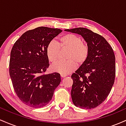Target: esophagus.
Returning a JSON list of instances; mask_svg holds the SVG:
<instances>
[{"label":"esophagus","instance_id":"34e87169","mask_svg":"<svg viewBox=\"0 0 126 126\" xmlns=\"http://www.w3.org/2000/svg\"><path fill=\"white\" fill-rule=\"evenodd\" d=\"M61 75V77L62 78H64V77H66V75H62V74H61V75Z\"/></svg>","mask_w":126,"mask_h":126}]
</instances>
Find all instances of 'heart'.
Returning a JSON list of instances; mask_svg holds the SVG:
<instances>
[{
	"label": "heart",
	"instance_id": "1",
	"mask_svg": "<svg viewBox=\"0 0 126 126\" xmlns=\"http://www.w3.org/2000/svg\"><path fill=\"white\" fill-rule=\"evenodd\" d=\"M60 48L69 50L66 56L67 61L59 62L51 66L53 71L62 75H67L75 70L77 66H82L88 60L89 47L81 37L73 34H66L59 38V43L51 41L47 47V54L51 63L58 61L60 57Z\"/></svg>",
	"mask_w": 126,
	"mask_h": 126
}]
</instances>
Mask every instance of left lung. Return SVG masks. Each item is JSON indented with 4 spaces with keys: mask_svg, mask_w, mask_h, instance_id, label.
<instances>
[{
    "mask_svg": "<svg viewBox=\"0 0 126 126\" xmlns=\"http://www.w3.org/2000/svg\"><path fill=\"white\" fill-rule=\"evenodd\" d=\"M81 35L89 47L88 60L72 75L73 104L83 109L94 108L105 100L115 76V55L102 36L85 28L65 30Z\"/></svg>",
    "mask_w": 126,
    "mask_h": 126,
    "instance_id": "obj_1",
    "label": "left lung"
}]
</instances>
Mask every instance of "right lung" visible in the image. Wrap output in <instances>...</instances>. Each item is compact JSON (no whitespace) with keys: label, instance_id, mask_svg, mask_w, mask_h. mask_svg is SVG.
<instances>
[{"label":"right lung","instance_id":"1","mask_svg":"<svg viewBox=\"0 0 126 126\" xmlns=\"http://www.w3.org/2000/svg\"><path fill=\"white\" fill-rule=\"evenodd\" d=\"M62 30L40 27L28 30L15 42L11 52L9 75L15 93L33 108L46 106L60 84L59 73L46 75L50 64L47 47Z\"/></svg>","mask_w":126,"mask_h":126}]
</instances>
